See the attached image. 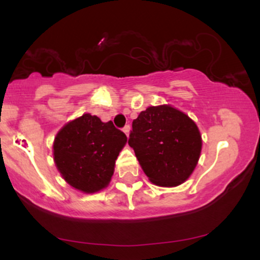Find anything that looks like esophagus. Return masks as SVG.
Here are the masks:
<instances>
[{"label":"esophagus","mask_w":260,"mask_h":260,"mask_svg":"<svg viewBox=\"0 0 260 260\" xmlns=\"http://www.w3.org/2000/svg\"><path fill=\"white\" fill-rule=\"evenodd\" d=\"M129 131H131V127L129 126H126V127L123 128V132H124V134H126L127 137L129 136Z\"/></svg>","instance_id":"esophagus-1"}]
</instances>
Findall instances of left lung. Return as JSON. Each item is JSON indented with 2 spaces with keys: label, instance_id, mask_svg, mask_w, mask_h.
Returning a JSON list of instances; mask_svg holds the SVG:
<instances>
[{
  "label": "left lung",
  "instance_id": "obj_1",
  "mask_svg": "<svg viewBox=\"0 0 260 260\" xmlns=\"http://www.w3.org/2000/svg\"><path fill=\"white\" fill-rule=\"evenodd\" d=\"M128 144L149 181L180 186L194 171L202 151L196 122L171 105L150 106L133 121Z\"/></svg>",
  "mask_w": 260,
  "mask_h": 260
}]
</instances>
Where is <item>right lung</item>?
Wrapping results in <instances>:
<instances>
[{"instance_id": "right-lung-1", "label": "right lung", "mask_w": 260, "mask_h": 260, "mask_svg": "<svg viewBox=\"0 0 260 260\" xmlns=\"http://www.w3.org/2000/svg\"><path fill=\"white\" fill-rule=\"evenodd\" d=\"M127 137L111 121L84 113L66 123L53 140L56 168L70 186L95 193L109 186Z\"/></svg>"}]
</instances>
